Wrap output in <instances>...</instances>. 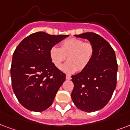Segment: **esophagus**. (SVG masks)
Instances as JSON below:
<instances>
[{
  "instance_id": "1",
  "label": "esophagus",
  "mask_w": 130,
  "mask_h": 130,
  "mask_svg": "<svg viewBox=\"0 0 130 130\" xmlns=\"http://www.w3.org/2000/svg\"><path fill=\"white\" fill-rule=\"evenodd\" d=\"M72 78V77L70 76V75H66V79L67 80H70Z\"/></svg>"
}]
</instances>
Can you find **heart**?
Listing matches in <instances>:
<instances>
[{"label": "heart", "mask_w": 130, "mask_h": 130, "mask_svg": "<svg viewBox=\"0 0 130 130\" xmlns=\"http://www.w3.org/2000/svg\"><path fill=\"white\" fill-rule=\"evenodd\" d=\"M94 52L91 43L72 38L63 41L60 48L52 46L50 50V57L53 64L59 68L67 56L68 61L60 67V70L65 73L72 74L76 70L81 72L87 68L93 58Z\"/></svg>", "instance_id": "obj_1"}]
</instances>
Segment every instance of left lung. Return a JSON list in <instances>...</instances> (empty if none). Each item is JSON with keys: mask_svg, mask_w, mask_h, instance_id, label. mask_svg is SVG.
I'll return each instance as SVG.
<instances>
[{"mask_svg": "<svg viewBox=\"0 0 130 130\" xmlns=\"http://www.w3.org/2000/svg\"><path fill=\"white\" fill-rule=\"evenodd\" d=\"M87 39L94 47V56L84 70L72 76L74 89L71 97L78 109L87 112L103 108L116 86L118 65L116 54L109 43L93 32L74 35Z\"/></svg>", "mask_w": 130, "mask_h": 130, "instance_id": "left-lung-1", "label": "left lung"}]
</instances>
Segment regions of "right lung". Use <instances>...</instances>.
Returning <instances> with one entry per match:
<instances>
[{
	"label": "right lung",
	"instance_id": "obj_1",
	"mask_svg": "<svg viewBox=\"0 0 130 130\" xmlns=\"http://www.w3.org/2000/svg\"><path fill=\"white\" fill-rule=\"evenodd\" d=\"M68 36L38 31L24 38L16 48L11 85L17 99L26 109L43 111L52 104L65 74L52 62L50 50Z\"/></svg>",
	"mask_w": 130,
	"mask_h": 130
}]
</instances>
